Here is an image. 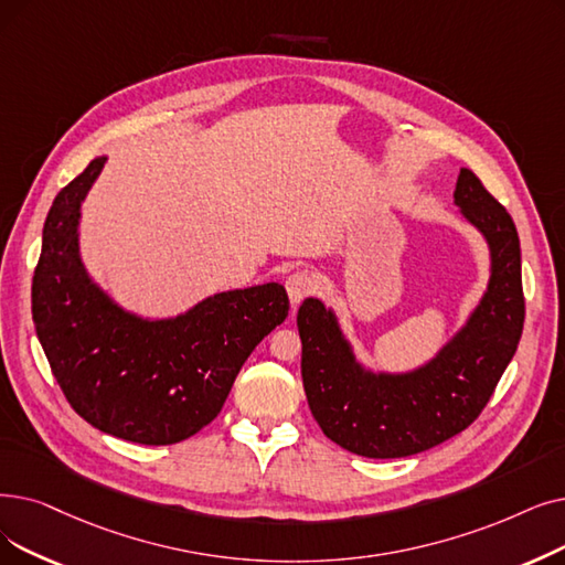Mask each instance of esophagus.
<instances>
[{
  "label": "esophagus",
  "instance_id": "34e87169",
  "mask_svg": "<svg viewBox=\"0 0 565 565\" xmlns=\"http://www.w3.org/2000/svg\"><path fill=\"white\" fill-rule=\"evenodd\" d=\"M316 288H318V279L316 275L309 273V269H298V273L288 275L286 279V292L290 298V305H300Z\"/></svg>",
  "mask_w": 565,
  "mask_h": 565
}]
</instances>
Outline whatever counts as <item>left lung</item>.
<instances>
[{
  "instance_id": "1",
  "label": "left lung",
  "mask_w": 565,
  "mask_h": 565,
  "mask_svg": "<svg viewBox=\"0 0 565 565\" xmlns=\"http://www.w3.org/2000/svg\"><path fill=\"white\" fill-rule=\"evenodd\" d=\"M455 205L489 247V284L461 330L411 372H372L358 362L337 313L318 298L298 311L302 383L311 415L343 450L395 459L429 450L469 427L510 364L524 328L520 237L505 207L469 168Z\"/></svg>"
}]
</instances>
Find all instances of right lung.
<instances>
[{"label": "right lung", "mask_w": 565, "mask_h": 565, "mask_svg": "<svg viewBox=\"0 0 565 565\" xmlns=\"http://www.w3.org/2000/svg\"><path fill=\"white\" fill-rule=\"evenodd\" d=\"M96 157L53 201L32 281V318L64 397L83 420L142 446H170L222 411L258 343L284 323L281 284L214 292L173 318H142L96 286L81 258V205Z\"/></svg>", "instance_id": "add662e5"}]
</instances>
